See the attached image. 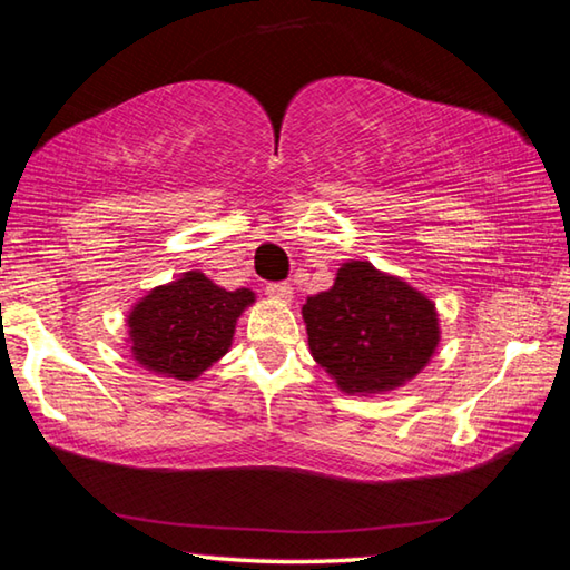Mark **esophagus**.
<instances>
[{"instance_id": "esophagus-1", "label": "esophagus", "mask_w": 570, "mask_h": 570, "mask_svg": "<svg viewBox=\"0 0 570 570\" xmlns=\"http://www.w3.org/2000/svg\"><path fill=\"white\" fill-rule=\"evenodd\" d=\"M266 294L272 298H278V302H292L294 288L288 282H274V284H266Z\"/></svg>"}]
</instances>
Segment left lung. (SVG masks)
Masks as SVG:
<instances>
[{
    "label": "left lung",
    "instance_id": "8db88e82",
    "mask_svg": "<svg viewBox=\"0 0 570 570\" xmlns=\"http://www.w3.org/2000/svg\"><path fill=\"white\" fill-rule=\"evenodd\" d=\"M302 314L314 360L350 394L400 387L440 340L430 298L364 262L344 264L330 292L308 296Z\"/></svg>",
    "mask_w": 570,
    "mask_h": 570
}]
</instances>
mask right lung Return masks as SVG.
Here are the masks:
<instances>
[{
	"label": "right lung",
	"mask_w": 570,
	"mask_h": 570,
	"mask_svg": "<svg viewBox=\"0 0 570 570\" xmlns=\"http://www.w3.org/2000/svg\"><path fill=\"white\" fill-rule=\"evenodd\" d=\"M254 302L248 288L216 286L198 272L158 286L130 314L135 360L176 380H196L228 352L240 312Z\"/></svg>",
	"instance_id": "obj_1"
}]
</instances>
